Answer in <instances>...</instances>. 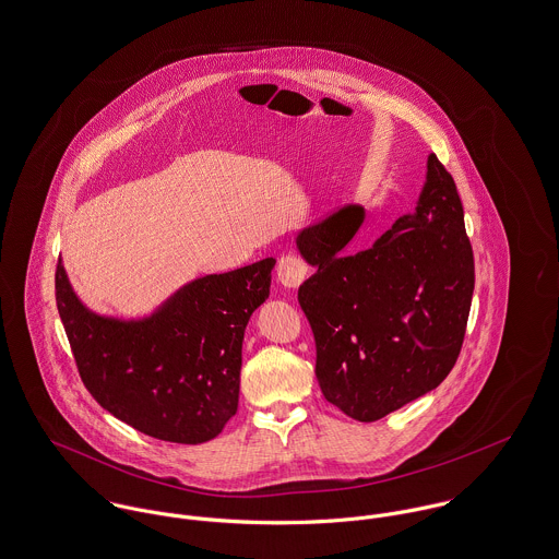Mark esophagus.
Instances as JSON below:
<instances>
[{"mask_svg":"<svg viewBox=\"0 0 559 559\" xmlns=\"http://www.w3.org/2000/svg\"><path fill=\"white\" fill-rule=\"evenodd\" d=\"M310 265L300 254H283L276 265L278 283L289 289H298L309 278Z\"/></svg>","mask_w":559,"mask_h":559,"instance_id":"obj_1","label":"esophagus"}]
</instances>
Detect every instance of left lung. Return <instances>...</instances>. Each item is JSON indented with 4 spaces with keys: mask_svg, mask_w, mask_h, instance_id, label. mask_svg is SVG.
I'll list each match as a JSON object with an SVG mask.
<instances>
[{
    "mask_svg": "<svg viewBox=\"0 0 559 559\" xmlns=\"http://www.w3.org/2000/svg\"><path fill=\"white\" fill-rule=\"evenodd\" d=\"M365 212L347 205L298 236L317 272L298 289L328 403L374 423L431 392L452 371L474 296V250L456 185L429 156L414 214L371 249L347 252Z\"/></svg>",
    "mask_w": 559,
    "mask_h": 559,
    "instance_id": "1",
    "label": "left lung"
}]
</instances>
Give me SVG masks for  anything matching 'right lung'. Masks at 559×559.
Returning a JSON list of instances; mask_svg holds the SVG:
<instances>
[{
    "instance_id": "1",
    "label": "right lung",
    "mask_w": 559,
    "mask_h": 559,
    "mask_svg": "<svg viewBox=\"0 0 559 559\" xmlns=\"http://www.w3.org/2000/svg\"><path fill=\"white\" fill-rule=\"evenodd\" d=\"M274 263L197 278L143 321L90 312L58 263L56 300L83 385L139 433L214 439L238 412L245 330L270 294Z\"/></svg>"
}]
</instances>
